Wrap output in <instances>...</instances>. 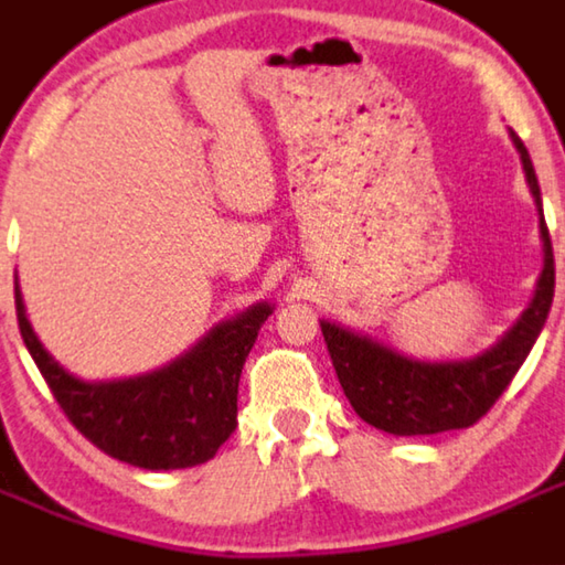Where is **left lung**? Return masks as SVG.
I'll return each mask as SVG.
<instances>
[{
  "label": "left lung",
  "instance_id": "left-lung-1",
  "mask_svg": "<svg viewBox=\"0 0 565 565\" xmlns=\"http://www.w3.org/2000/svg\"><path fill=\"white\" fill-rule=\"evenodd\" d=\"M509 137L520 154L525 183L537 206L543 269H540L537 287L523 316L491 348L477 355H466V359L430 362V359L402 353L387 341L353 330L341 321L321 319V333L333 359L341 391L355 414L385 434L428 436L471 428L509 387L546 324L554 298L552 238H548L546 217H543V198H540V183L529 149L514 131H509Z\"/></svg>",
  "mask_w": 565,
  "mask_h": 565
}]
</instances>
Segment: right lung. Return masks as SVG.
<instances>
[{"mask_svg":"<svg viewBox=\"0 0 565 565\" xmlns=\"http://www.w3.org/2000/svg\"><path fill=\"white\" fill-rule=\"evenodd\" d=\"M13 298L22 341L65 416L99 451L146 471L201 466L230 439L238 425L241 371L275 310L269 301L246 307L149 373L83 379L56 362L33 333L19 281Z\"/></svg>","mask_w":565,"mask_h":565,"instance_id":"add662e5","label":"right lung"}]
</instances>
